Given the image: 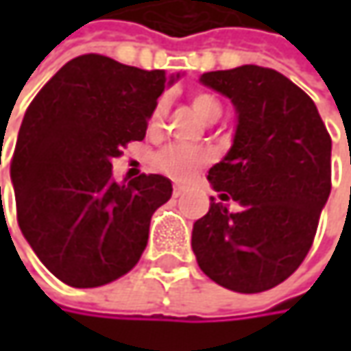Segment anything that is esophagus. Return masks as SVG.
<instances>
[{"label": "esophagus", "instance_id": "obj_1", "mask_svg": "<svg viewBox=\"0 0 351 351\" xmlns=\"http://www.w3.org/2000/svg\"><path fill=\"white\" fill-rule=\"evenodd\" d=\"M183 191H185V187H182V185H176V187H173V197H180Z\"/></svg>", "mask_w": 351, "mask_h": 351}]
</instances>
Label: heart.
<instances>
[{"instance_id":"1","label":"heart","mask_w":351,"mask_h":351,"mask_svg":"<svg viewBox=\"0 0 351 351\" xmlns=\"http://www.w3.org/2000/svg\"><path fill=\"white\" fill-rule=\"evenodd\" d=\"M191 107H193V111L205 123L217 121L221 117V113H223L221 103L217 101V97H213L209 93H195L191 97ZM166 113H168V99L160 97L156 101L152 113H150V125L152 127L160 125L164 121ZM154 162L158 169L164 171L169 178H173V180H187L207 162V154H205V150L195 148V146H168V148H164L160 154L156 156Z\"/></svg>"}]
</instances>
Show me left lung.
I'll use <instances>...</instances> for the list:
<instances>
[{
  "label": "left lung",
  "instance_id": "left-lung-1",
  "mask_svg": "<svg viewBox=\"0 0 351 351\" xmlns=\"http://www.w3.org/2000/svg\"><path fill=\"white\" fill-rule=\"evenodd\" d=\"M199 82L234 107L232 144L207 180L242 209L228 213L210 197L191 248L215 283L262 293L285 281L311 250L330 195V134L315 101L276 70L246 64Z\"/></svg>",
  "mask_w": 351,
  "mask_h": 351
}]
</instances>
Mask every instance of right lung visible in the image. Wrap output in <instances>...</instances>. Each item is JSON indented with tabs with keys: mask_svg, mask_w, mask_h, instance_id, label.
Returning <instances> with one entry per match:
<instances>
[{
	"mask_svg": "<svg viewBox=\"0 0 351 351\" xmlns=\"http://www.w3.org/2000/svg\"><path fill=\"white\" fill-rule=\"evenodd\" d=\"M182 75L84 54L64 64L21 123L11 183L17 221L50 274L70 287H99L130 271L171 182L142 173L113 180V160L146 136L164 89Z\"/></svg>",
	"mask_w": 351,
	"mask_h": 351,
	"instance_id": "obj_1",
	"label": "right lung"
}]
</instances>
